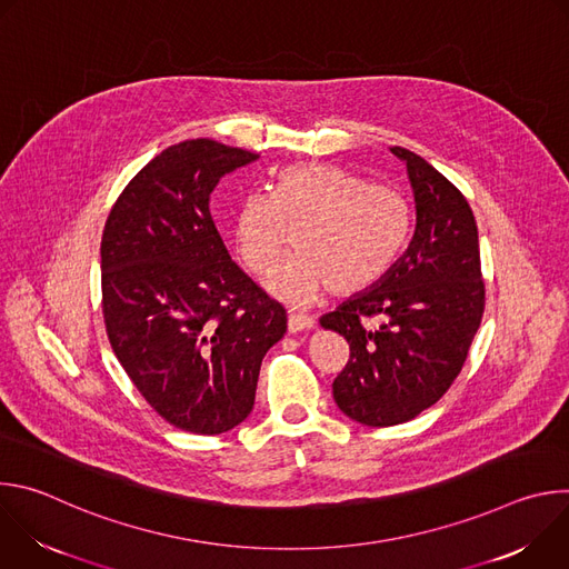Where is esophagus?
Here are the masks:
<instances>
[{
    "label": "esophagus",
    "instance_id": "obj_1",
    "mask_svg": "<svg viewBox=\"0 0 569 569\" xmlns=\"http://www.w3.org/2000/svg\"><path fill=\"white\" fill-rule=\"evenodd\" d=\"M312 319L308 315H301V312H290L288 315V331L290 333H299V331H308L312 329Z\"/></svg>",
    "mask_w": 569,
    "mask_h": 569
}]
</instances>
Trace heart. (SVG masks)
<instances>
[{
  "label": "heart",
  "instance_id": "obj_1",
  "mask_svg": "<svg viewBox=\"0 0 569 569\" xmlns=\"http://www.w3.org/2000/svg\"><path fill=\"white\" fill-rule=\"evenodd\" d=\"M295 254L268 279L288 303L329 288L353 297L376 286L408 242L412 209L387 184H369L336 164H297L279 173L274 193L254 191L233 216V246L252 274H268L296 229Z\"/></svg>",
  "mask_w": 569,
  "mask_h": 569
}]
</instances>
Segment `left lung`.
<instances>
[{"label":"left lung","mask_w":569,"mask_h":569,"mask_svg":"<svg viewBox=\"0 0 569 569\" xmlns=\"http://www.w3.org/2000/svg\"><path fill=\"white\" fill-rule=\"evenodd\" d=\"M389 150L408 167L415 193L410 248L376 286L319 319L351 351L333 380L338 408L369 428L412 421L450 389L481 323L486 295L468 200L423 157L400 146Z\"/></svg>","instance_id":"obj_1"}]
</instances>
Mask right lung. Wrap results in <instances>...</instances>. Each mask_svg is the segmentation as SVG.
Returning a JSON list of instances; mask_svg holds the SVG:
<instances>
[{"instance_id": "add662e5", "label": "right lung", "mask_w": 569, "mask_h": 569, "mask_svg": "<svg viewBox=\"0 0 569 569\" xmlns=\"http://www.w3.org/2000/svg\"><path fill=\"white\" fill-rule=\"evenodd\" d=\"M259 159L213 139L152 157L117 198L101 240L103 319L114 356L171 426L220 435L254 408L286 310L229 257L209 198Z\"/></svg>"}]
</instances>
